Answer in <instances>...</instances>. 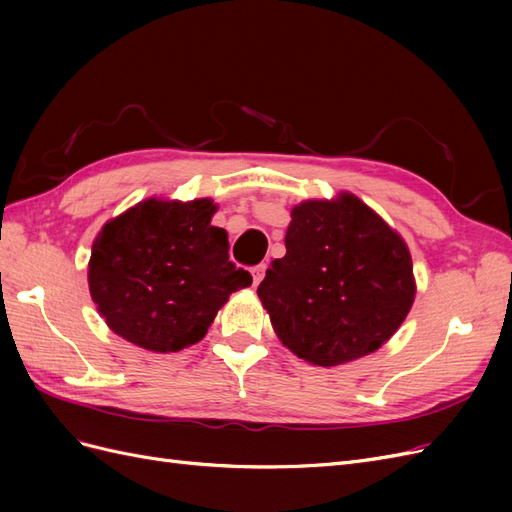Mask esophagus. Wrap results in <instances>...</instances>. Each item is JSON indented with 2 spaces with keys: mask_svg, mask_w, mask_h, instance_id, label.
<instances>
[{
  "mask_svg": "<svg viewBox=\"0 0 512 512\" xmlns=\"http://www.w3.org/2000/svg\"><path fill=\"white\" fill-rule=\"evenodd\" d=\"M265 273H267V265L265 262H260V265H256L252 269V277H254V286H258L262 280H265Z\"/></svg>",
  "mask_w": 512,
  "mask_h": 512,
  "instance_id": "esophagus-1",
  "label": "esophagus"
}]
</instances>
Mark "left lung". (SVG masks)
Instances as JSON below:
<instances>
[{"mask_svg": "<svg viewBox=\"0 0 512 512\" xmlns=\"http://www.w3.org/2000/svg\"><path fill=\"white\" fill-rule=\"evenodd\" d=\"M414 292L404 239L352 194L294 207L286 256L258 286L282 344L320 367L378 350L406 320Z\"/></svg>", "mask_w": 512, "mask_h": 512, "instance_id": "obj_1", "label": "left lung"}]
</instances>
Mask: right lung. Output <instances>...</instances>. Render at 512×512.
<instances>
[{
	"instance_id": "1",
	"label": "right lung",
	"mask_w": 512,
	"mask_h": 512,
	"mask_svg": "<svg viewBox=\"0 0 512 512\" xmlns=\"http://www.w3.org/2000/svg\"><path fill=\"white\" fill-rule=\"evenodd\" d=\"M209 198H149L106 222L91 247L89 292L106 324L153 352L205 337L218 309L252 275L228 258V235L211 226Z\"/></svg>"
}]
</instances>
